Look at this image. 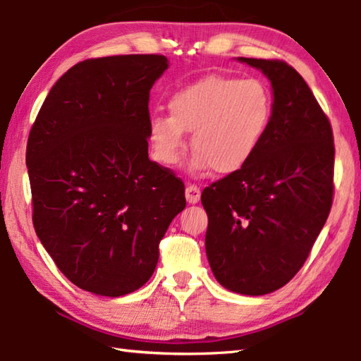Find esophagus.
Returning a JSON list of instances; mask_svg holds the SVG:
<instances>
[{
  "mask_svg": "<svg viewBox=\"0 0 361 361\" xmlns=\"http://www.w3.org/2000/svg\"><path fill=\"white\" fill-rule=\"evenodd\" d=\"M186 200L189 204H197L200 200V188L195 185L186 186Z\"/></svg>",
  "mask_w": 361,
  "mask_h": 361,
  "instance_id": "34e87169",
  "label": "esophagus"
}]
</instances>
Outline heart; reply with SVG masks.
Returning a JSON list of instances; mask_svg holds the SVG:
<instances>
[{"instance_id": "heart-1", "label": "heart", "mask_w": 361, "mask_h": 361, "mask_svg": "<svg viewBox=\"0 0 361 361\" xmlns=\"http://www.w3.org/2000/svg\"><path fill=\"white\" fill-rule=\"evenodd\" d=\"M169 114L149 121L152 154L173 166L192 133L194 170L213 169L218 175L242 170L258 149L272 113L271 95L256 79L210 75L176 89Z\"/></svg>"}]
</instances>
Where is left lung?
<instances>
[{
	"label": "left lung",
	"instance_id": "8db88e82",
	"mask_svg": "<svg viewBox=\"0 0 361 361\" xmlns=\"http://www.w3.org/2000/svg\"><path fill=\"white\" fill-rule=\"evenodd\" d=\"M274 90L258 149L239 172L202 191L205 252L224 288L261 296L282 288L307 259L334 194L331 124L302 76L283 60L245 59Z\"/></svg>",
	"mask_w": 361,
	"mask_h": 361
}]
</instances>
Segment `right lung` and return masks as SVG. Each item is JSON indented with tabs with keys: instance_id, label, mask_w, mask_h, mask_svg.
Returning a JSON list of instances; mask_svg holds the SVG:
<instances>
[{
	"instance_id": "obj_1",
	"label": "right lung",
	"mask_w": 361,
	"mask_h": 361,
	"mask_svg": "<svg viewBox=\"0 0 361 361\" xmlns=\"http://www.w3.org/2000/svg\"><path fill=\"white\" fill-rule=\"evenodd\" d=\"M157 54L87 59L52 85L27 143L36 235L81 290L118 298L148 282L185 185L148 157Z\"/></svg>"
}]
</instances>
